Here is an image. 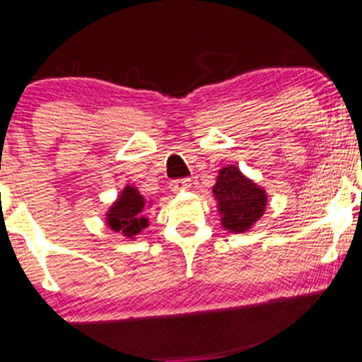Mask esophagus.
<instances>
[{
    "instance_id": "1",
    "label": "esophagus",
    "mask_w": 362,
    "mask_h": 362,
    "mask_svg": "<svg viewBox=\"0 0 362 362\" xmlns=\"http://www.w3.org/2000/svg\"><path fill=\"white\" fill-rule=\"evenodd\" d=\"M190 187V178H177V180L172 182L173 190H185Z\"/></svg>"
}]
</instances>
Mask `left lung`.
I'll list each match as a JSON object with an SVG mask.
<instances>
[{"label": "left lung", "instance_id": "1", "mask_svg": "<svg viewBox=\"0 0 362 362\" xmlns=\"http://www.w3.org/2000/svg\"><path fill=\"white\" fill-rule=\"evenodd\" d=\"M212 194L219 200L223 224L230 233L250 229L263 216L267 206V194L243 177L236 167L221 170Z\"/></svg>", "mask_w": 362, "mask_h": 362}]
</instances>
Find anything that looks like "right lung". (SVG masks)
Returning <instances> with one entry per match:
<instances>
[{
  "label": "right lung",
  "mask_w": 362,
  "mask_h": 362,
  "mask_svg": "<svg viewBox=\"0 0 362 362\" xmlns=\"http://www.w3.org/2000/svg\"><path fill=\"white\" fill-rule=\"evenodd\" d=\"M145 200L134 187H126L119 200L111 207L107 214V226L115 230H121L124 236L132 238L146 228L148 221L141 216Z\"/></svg>",
  "instance_id": "obj_1"
}]
</instances>
